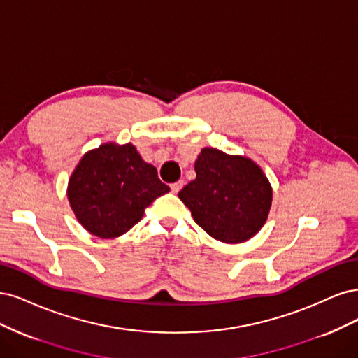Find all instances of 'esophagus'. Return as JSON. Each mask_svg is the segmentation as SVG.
Listing matches in <instances>:
<instances>
[{"label": "esophagus", "instance_id": "34e87169", "mask_svg": "<svg viewBox=\"0 0 358 358\" xmlns=\"http://www.w3.org/2000/svg\"><path fill=\"white\" fill-rule=\"evenodd\" d=\"M182 186H184V181L180 180V181H177V182H172V184H171V190L174 192V193H178V192L182 189Z\"/></svg>", "mask_w": 358, "mask_h": 358}]
</instances>
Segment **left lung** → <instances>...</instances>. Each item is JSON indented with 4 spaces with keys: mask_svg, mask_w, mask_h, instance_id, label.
Here are the masks:
<instances>
[{
    "mask_svg": "<svg viewBox=\"0 0 358 358\" xmlns=\"http://www.w3.org/2000/svg\"><path fill=\"white\" fill-rule=\"evenodd\" d=\"M194 171L196 178L181 189L178 198L210 236L239 244L266 223L272 186L255 160L206 147L196 159Z\"/></svg>",
    "mask_w": 358,
    "mask_h": 358,
    "instance_id": "8db88e82",
    "label": "left lung"
}]
</instances>
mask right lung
Returning <instances> with one entry per match:
<instances>
[{
  "instance_id": "obj_1",
  "label": "right lung",
  "mask_w": 358,
  "mask_h": 358,
  "mask_svg": "<svg viewBox=\"0 0 358 358\" xmlns=\"http://www.w3.org/2000/svg\"><path fill=\"white\" fill-rule=\"evenodd\" d=\"M169 192L135 145L106 143L89 150L68 181L71 210L89 234L113 239L128 232L159 196Z\"/></svg>"
}]
</instances>
